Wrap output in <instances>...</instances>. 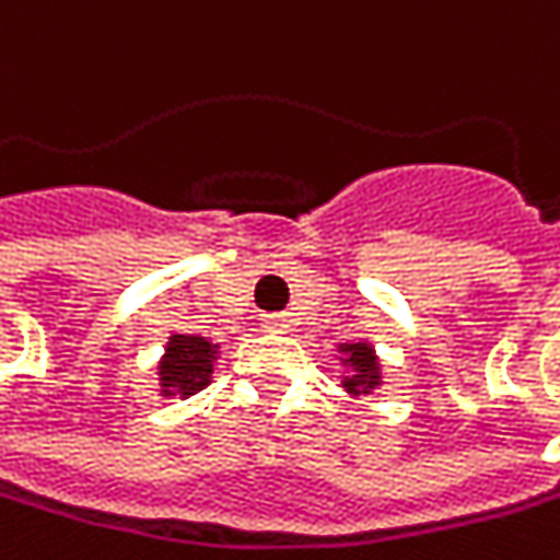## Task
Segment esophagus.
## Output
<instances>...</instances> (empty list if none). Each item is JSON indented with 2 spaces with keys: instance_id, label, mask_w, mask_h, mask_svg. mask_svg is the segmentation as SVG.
<instances>
[{
  "instance_id": "esophagus-1",
  "label": "esophagus",
  "mask_w": 560,
  "mask_h": 560,
  "mask_svg": "<svg viewBox=\"0 0 560 560\" xmlns=\"http://www.w3.org/2000/svg\"><path fill=\"white\" fill-rule=\"evenodd\" d=\"M261 324L270 334H287L290 330V318L287 315H261Z\"/></svg>"
}]
</instances>
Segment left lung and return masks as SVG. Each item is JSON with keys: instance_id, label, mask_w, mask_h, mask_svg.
<instances>
[{"instance_id": "obj_1", "label": "left lung", "mask_w": 560, "mask_h": 560, "mask_svg": "<svg viewBox=\"0 0 560 560\" xmlns=\"http://www.w3.org/2000/svg\"><path fill=\"white\" fill-rule=\"evenodd\" d=\"M343 352H347L343 365L352 369V375H347L343 387L350 394H372L377 384H381V369H377L375 350L369 343H347Z\"/></svg>"}]
</instances>
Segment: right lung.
Wrapping results in <instances>:
<instances>
[{
	"instance_id": "1",
	"label": "right lung",
	"mask_w": 560,
	"mask_h": 560,
	"mask_svg": "<svg viewBox=\"0 0 560 560\" xmlns=\"http://www.w3.org/2000/svg\"><path fill=\"white\" fill-rule=\"evenodd\" d=\"M213 359L217 347L208 337H188V334H173L166 355L160 362V387L163 397H191L205 390V384L213 375Z\"/></svg>"
}]
</instances>
